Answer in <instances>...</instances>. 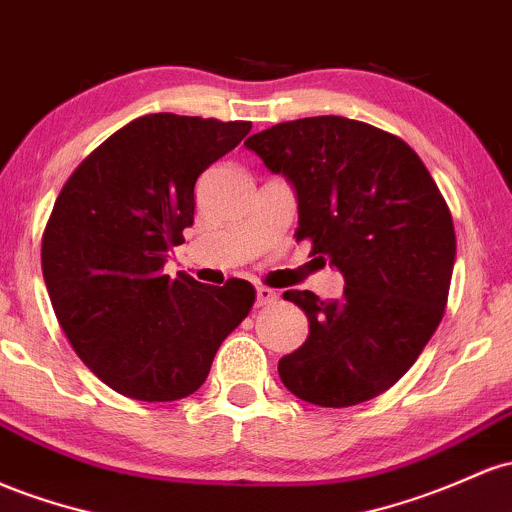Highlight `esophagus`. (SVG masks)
<instances>
[{"label": "esophagus", "instance_id": "34e87169", "mask_svg": "<svg viewBox=\"0 0 512 512\" xmlns=\"http://www.w3.org/2000/svg\"><path fill=\"white\" fill-rule=\"evenodd\" d=\"M277 291L269 289V286H257V306H269V303L277 301Z\"/></svg>", "mask_w": 512, "mask_h": 512}]
</instances>
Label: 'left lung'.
Returning a JSON list of instances; mask_svg holds the SVG:
<instances>
[{
	"mask_svg": "<svg viewBox=\"0 0 512 512\" xmlns=\"http://www.w3.org/2000/svg\"><path fill=\"white\" fill-rule=\"evenodd\" d=\"M245 145L296 189V240L345 277L335 301L284 294L308 318V340L279 359L284 386L323 408L379 396L445 316L457 238L435 179L401 138L342 116L277 123Z\"/></svg>",
	"mask_w": 512,
	"mask_h": 512,
	"instance_id": "obj_1",
	"label": "left lung"
}]
</instances>
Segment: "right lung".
<instances>
[{
    "mask_svg": "<svg viewBox=\"0 0 512 512\" xmlns=\"http://www.w3.org/2000/svg\"><path fill=\"white\" fill-rule=\"evenodd\" d=\"M250 121L148 114L106 138L67 179L41 267L60 328L94 374L136 401L199 389L255 286L162 274L194 223V184L250 133Z\"/></svg>",
    "mask_w": 512,
    "mask_h": 512,
    "instance_id": "1",
    "label": "right lung"
}]
</instances>
